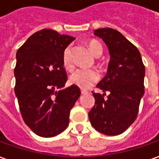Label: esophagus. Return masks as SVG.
Returning a JSON list of instances; mask_svg holds the SVG:
<instances>
[{"mask_svg":"<svg viewBox=\"0 0 159 159\" xmlns=\"http://www.w3.org/2000/svg\"><path fill=\"white\" fill-rule=\"evenodd\" d=\"M81 93H82L83 95H84V94H87V93H88V91H87V90H81Z\"/></svg>","mask_w":159,"mask_h":159,"instance_id":"esophagus-1","label":"esophagus"}]
</instances>
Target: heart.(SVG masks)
Masks as SVG:
<instances>
[{"mask_svg": "<svg viewBox=\"0 0 159 159\" xmlns=\"http://www.w3.org/2000/svg\"><path fill=\"white\" fill-rule=\"evenodd\" d=\"M88 47L93 55L98 57L103 52V48L99 42L91 40L88 44ZM72 48L71 46H68L62 53V61L65 68L68 69H73V62L71 57ZM99 79V75L94 69H77L75 71L70 77V81L73 84L78 86L81 89H89L90 86L97 83Z\"/></svg>", "mask_w": 159, "mask_h": 159, "instance_id": "heart-1", "label": "heart"}]
</instances>
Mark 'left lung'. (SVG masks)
<instances>
[{
	"mask_svg": "<svg viewBox=\"0 0 159 159\" xmlns=\"http://www.w3.org/2000/svg\"><path fill=\"white\" fill-rule=\"evenodd\" d=\"M107 44L111 60L107 75L92 91L95 105L89 112L91 125L107 135L123 133L135 120L144 94L145 68L139 50L120 31L112 28L94 30Z\"/></svg>",
	"mask_w": 159,
	"mask_h": 159,
	"instance_id": "1",
	"label": "left lung"
}]
</instances>
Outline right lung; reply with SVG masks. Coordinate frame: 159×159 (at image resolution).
Segmentation results:
<instances>
[{"mask_svg": "<svg viewBox=\"0 0 159 159\" xmlns=\"http://www.w3.org/2000/svg\"><path fill=\"white\" fill-rule=\"evenodd\" d=\"M75 38L50 29L37 31L16 52L15 93L25 124L36 134L52 137L67 129L80 97L78 86L64 90L68 80L63 50Z\"/></svg>", "mask_w": 159, "mask_h": 159, "instance_id": "add662e5", "label": "right lung"}]
</instances>
